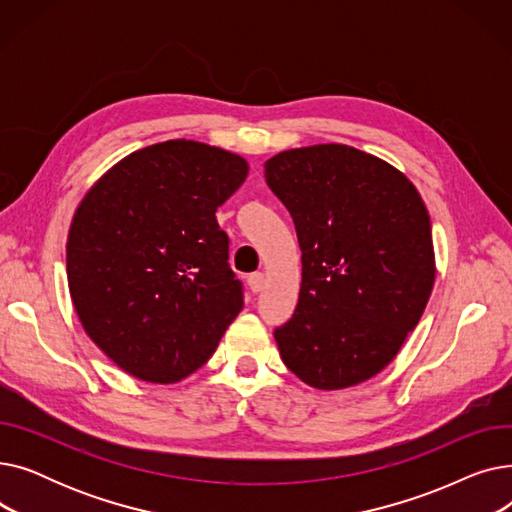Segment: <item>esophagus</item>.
Segmentation results:
<instances>
[{
  "label": "esophagus",
  "instance_id": "1",
  "mask_svg": "<svg viewBox=\"0 0 512 512\" xmlns=\"http://www.w3.org/2000/svg\"><path fill=\"white\" fill-rule=\"evenodd\" d=\"M263 282H265V276H263L261 272H255V274H251V276L247 278V284H249L251 292H255V294L263 288Z\"/></svg>",
  "mask_w": 512,
  "mask_h": 512
}]
</instances>
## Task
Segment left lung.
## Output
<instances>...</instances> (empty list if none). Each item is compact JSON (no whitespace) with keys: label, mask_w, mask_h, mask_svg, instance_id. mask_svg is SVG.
<instances>
[{"label":"left lung","mask_w":512,"mask_h":512,"mask_svg":"<svg viewBox=\"0 0 512 512\" xmlns=\"http://www.w3.org/2000/svg\"><path fill=\"white\" fill-rule=\"evenodd\" d=\"M303 251L294 315L274 330L284 365L319 390L380 373L419 324L434 288L429 213L413 182L348 145L265 161Z\"/></svg>","instance_id":"1"}]
</instances>
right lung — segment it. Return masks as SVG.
Listing matches in <instances>:
<instances>
[{"instance_id":"add662e5","label":"right lung","mask_w":512,"mask_h":512,"mask_svg":"<svg viewBox=\"0 0 512 512\" xmlns=\"http://www.w3.org/2000/svg\"><path fill=\"white\" fill-rule=\"evenodd\" d=\"M247 161L166 141L105 172L68 232V288L89 338L143 382L174 384L209 361L242 309L215 211Z\"/></svg>"}]
</instances>
